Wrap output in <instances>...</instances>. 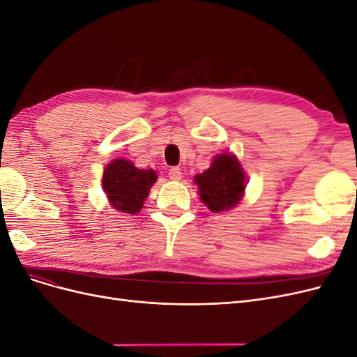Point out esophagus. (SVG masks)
<instances>
[{"label":"esophagus","mask_w":357,"mask_h":357,"mask_svg":"<svg viewBox=\"0 0 357 357\" xmlns=\"http://www.w3.org/2000/svg\"><path fill=\"white\" fill-rule=\"evenodd\" d=\"M168 177L171 180H176L178 181L181 178V169L178 167H172L169 171H168Z\"/></svg>","instance_id":"obj_1"}]
</instances>
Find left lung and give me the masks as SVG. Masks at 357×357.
<instances>
[{
	"label": "left lung",
	"instance_id": "1",
	"mask_svg": "<svg viewBox=\"0 0 357 357\" xmlns=\"http://www.w3.org/2000/svg\"><path fill=\"white\" fill-rule=\"evenodd\" d=\"M193 181L198 185L199 199L213 213L234 208L241 201L245 189L244 169L232 153L215 156L210 168L197 174Z\"/></svg>",
	"mask_w": 357,
	"mask_h": 357
}]
</instances>
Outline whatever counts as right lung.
Masks as SVG:
<instances>
[{
    "label": "right lung",
    "mask_w": 357,
    "mask_h": 357,
    "mask_svg": "<svg viewBox=\"0 0 357 357\" xmlns=\"http://www.w3.org/2000/svg\"><path fill=\"white\" fill-rule=\"evenodd\" d=\"M158 180L153 169H139L131 160L114 159L104 169L102 189L113 208L137 214Z\"/></svg>",
    "instance_id": "add662e5"
}]
</instances>
